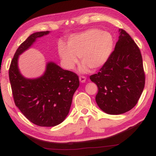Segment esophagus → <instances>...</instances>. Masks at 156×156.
I'll use <instances>...</instances> for the list:
<instances>
[{
	"label": "esophagus",
	"instance_id": "1",
	"mask_svg": "<svg viewBox=\"0 0 156 156\" xmlns=\"http://www.w3.org/2000/svg\"><path fill=\"white\" fill-rule=\"evenodd\" d=\"M86 78L85 76H80V82H81V83H84L85 81H86Z\"/></svg>",
	"mask_w": 156,
	"mask_h": 156
}]
</instances>
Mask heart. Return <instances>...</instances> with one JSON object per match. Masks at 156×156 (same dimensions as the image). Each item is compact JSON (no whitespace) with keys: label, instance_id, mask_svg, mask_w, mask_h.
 Returning <instances> with one entry per match:
<instances>
[{"label":"heart","instance_id":"obj_1","mask_svg":"<svg viewBox=\"0 0 156 156\" xmlns=\"http://www.w3.org/2000/svg\"><path fill=\"white\" fill-rule=\"evenodd\" d=\"M114 47V38L107 31L90 28L70 35L68 45L60 42L58 52L65 68L71 70L77 63L78 58L83 62L82 72L88 68L98 69L104 66Z\"/></svg>","mask_w":156,"mask_h":156}]
</instances>
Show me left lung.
<instances>
[{
	"label": "left lung",
	"mask_w": 156,
	"mask_h": 156,
	"mask_svg": "<svg viewBox=\"0 0 156 156\" xmlns=\"http://www.w3.org/2000/svg\"><path fill=\"white\" fill-rule=\"evenodd\" d=\"M119 40L108 60L97 74L90 76L96 83L95 101L109 114L130 111L137 103L145 84L140 48L126 30L120 29Z\"/></svg>",
	"instance_id": "obj_1"
}]
</instances>
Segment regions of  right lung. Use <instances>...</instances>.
<instances>
[{
    "label": "right lung",
    "mask_w": 156,
    "mask_h": 156,
    "mask_svg": "<svg viewBox=\"0 0 156 156\" xmlns=\"http://www.w3.org/2000/svg\"><path fill=\"white\" fill-rule=\"evenodd\" d=\"M49 31L31 34L16 49L9 69V78L15 105L26 118L41 127H53L63 122L68 116L73 97L80 86L76 73L65 70L49 62L46 71L39 78L30 80L21 75L18 58L37 37Z\"/></svg>",
    "instance_id": "add662e5"
}]
</instances>
